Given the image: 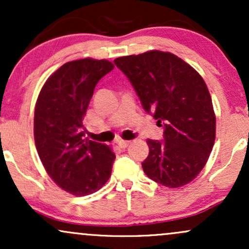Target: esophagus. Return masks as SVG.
Returning <instances> with one entry per match:
<instances>
[{
	"instance_id": "esophagus-1",
	"label": "esophagus",
	"mask_w": 249,
	"mask_h": 249,
	"mask_svg": "<svg viewBox=\"0 0 249 249\" xmlns=\"http://www.w3.org/2000/svg\"><path fill=\"white\" fill-rule=\"evenodd\" d=\"M128 144H130V142H127V141H119V142H118V145H119V146H121L122 148L127 147Z\"/></svg>"
}]
</instances>
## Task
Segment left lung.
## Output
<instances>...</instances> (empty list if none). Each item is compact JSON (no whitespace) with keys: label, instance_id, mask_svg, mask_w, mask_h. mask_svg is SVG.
<instances>
[{"label":"left lung","instance_id":"1","mask_svg":"<svg viewBox=\"0 0 249 249\" xmlns=\"http://www.w3.org/2000/svg\"><path fill=\"white\" fill-rule=\"evenodd\" d=\"M115 64L130 79L144 110L164 127V141H146L145 174L170 188L191 182L206 165L215 141L206 83L190 64L164 51L118 57Z\"/></svg>","mask_w":249,"mask_h":249}]
</instances>
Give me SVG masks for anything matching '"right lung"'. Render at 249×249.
I'll use <instances>...</instances> for the list:
<instances>
[{
    "label": "right lung",
    "mask_w": 249,
    "mask_h": 249,
    "mask_svg": "<svg viewBox=\"0 0 249 249\" xmlns=\"http://www.w3.org/2000/svg\"><path fill=\"white\" fill-rule=\"evenodd\" d=\"M113 68L107 59L65 63L37 98L34 137L39 159L50 178L76 196L97 192L112 171L115 153L107 145L83 138V119L97 83Z\"/></svg>",
    "instance_id": "right-lung-1"
}]
</instances>
